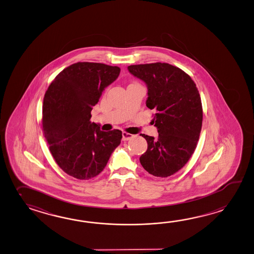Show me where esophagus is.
Here are the masks:
<instances>
[{"label":"esophagus","mask_w":254,"mask_h":254,"mask_svg":"<svg viewBox=\"0 0 254 254\" xmlns=\"http://www.w3.org/2000/svg\"><path fill=\"white\" fill-rule=\"evenodd\" d=\"M122 136H123V140H129V139L133 137V135H131L129 133H127V132H123L122 133Z\"/></svg>","instance_id":"obj_1"}]
</instances>
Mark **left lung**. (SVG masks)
Returning a JSON list of instances; mask_svg holds the SVG:
<instances>
[{
	"label": "left lung",
	"mask_w": 254,
	"mask_h": 254,
	"mask_svg": "<svg viewBox=\"0 0 254 254\" xmlns=\"http://www.w3.org/2000/svg\"><path fill=\"white\" fill-rule=\"evenodd\" d=\"M132 75L147 87L146 105L155 111L158 137L142 135L147 142L142 167L155 177L167 178L185 166L197 146L202 106L195 83L180 68L166 63L129 65Z\"/></svg>",
	"instance_id": "8db88e82"
}]
</instances>
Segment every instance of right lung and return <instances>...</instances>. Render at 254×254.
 <instances>
[{"label": "right lung", "instance_id": "add662e5", "mask_svg": "<svg viewBox=\"0 0 254 254\" xmlns=\"http://www.w3.org/2000/svg\"><path fill=\"white\" fill-rule=\"evenodd\" d=\"M119 73L118 66L76 63L64 69L45 93V137L58 166L75 179L85 181L101 173L120 145V130L105 132L90 122L93 107Z\"/></svg>", "mask_w": 254, "mask_h": 254}]
</instances>
